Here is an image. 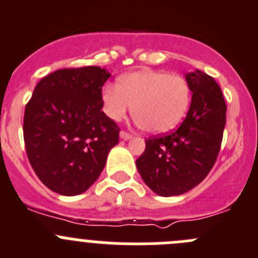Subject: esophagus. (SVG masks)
Listing matches in <instances>:
<instances>
[{"mask_svg":"<svg viewBox=\"0 0 258 258\" xmlns=\"http://www.w3.org/2000/svg\"><path fill=\"white\" fill-rule=\"evenodd\" d=\"M120 138L124 139V141H129V139H132V136L126 132H120Z\"/></svg>","mask_w":258,"mask_h":258,"instance_id":"34e87169","label":"esophagus"}]
</instances>
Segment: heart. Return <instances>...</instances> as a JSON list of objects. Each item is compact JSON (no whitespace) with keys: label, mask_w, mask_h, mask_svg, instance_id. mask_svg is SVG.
<instances>
[{"label":"heart","mask_w":258,"mask_h":258,"mask_svg":"<svg viewBox=\"0 0 258 258\" xmlns=\"http://www.w3.org/2000/svg\"><path fill=\"white\" fill-rule=\"evenodd\" d=\"M102 104L110 119L119 121L133 105V116L144 131L163 134L180 124L190 104V88L180 76L143 70L122 76L119 86L102 88Z\"/></svg>","instance_id":"heart-1"}]
</instances>
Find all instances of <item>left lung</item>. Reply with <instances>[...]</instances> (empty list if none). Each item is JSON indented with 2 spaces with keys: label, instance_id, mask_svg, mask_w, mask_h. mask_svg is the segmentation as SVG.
<instances>
[{
  "label": "left lung",
  "instance_id": "8db88e82",
  "mask_svg": "<svg viewBox=\"0 0 258 258\" xmlns=\"http://www.w3.org/2000/svg\"><path fill=\"white\" fill-rule=\"evenodd\" d=\"M192 92L185 120L172 133L146 141L137 168L146 185L159 196H176L207 177L219 153L225 126L224 97L207 73H185Z\"/></svg>",
  "mask_w": 258,
  "mask_h": 258
}]
</instances>
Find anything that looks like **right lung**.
I'll return each instance as SVG.
<instances>
[{
    "label": "right lung",
    "mask_w": 258,
    "mask_h": 258,
    "mask_svg": "<svg viewBox=\"0 0 258 258\" xmlns=\"http://www.w3.org/2000/svg\"><path fill=\"white\" fill-rule=\"evenodd\" d=\"M106 68L58 70L34 88L25 107L26 153L41 182L54 192L75 196L99 178L119 126L101 111Z\"/></svg>",
    "instance_id": "obj_1"
}]
</instances>
